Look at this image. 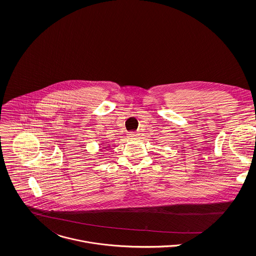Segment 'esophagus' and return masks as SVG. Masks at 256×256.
Wrapping results in <instances>:
<instances>
[{
    "label": "esophagus",
    "instance_id": "obj_1",
    "mask_svg": "<svg viewBox=\"0 0 256 256\" xmlns=\"http://www.w3.org/2000/svg\"><path fill=\"white\" fill-rule=\"evenodd\" d=\"M129 136H130V137H133V136H135V133H134V132H130Z\"/></svg>",
    "mask_w": 256,
    "mask_h": 256
}]
</instances>
